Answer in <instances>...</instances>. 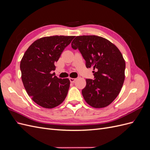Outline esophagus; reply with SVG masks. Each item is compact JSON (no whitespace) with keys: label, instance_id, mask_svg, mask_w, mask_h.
I'll use <instances>...</instances> for the list:
<instances>
[{"label":"esophagus","instance_id":"1","mask_svg":"<svg viewBox=\"0 0 150 150\" xmlns=\"http://www.w3.org/2000/svg\"><path fill=\"white\" fill-rule=\"evenodd\" d=\"M69 80H70V81H71V83H73L75 82L76 79V78H69Z\"/></svg>","mask_w":150,"mask_h":150}]
</instances>
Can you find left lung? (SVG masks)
<instances>
[{
	"instance_id": "obj_1",
	"label": "left lung",
	"mask_w": 150,
	"mask_h": 150,
	"mask_svg": "<svg viewBox=\"0 0 150 150\" xmlns=\"http://www.w3.org/2000/svg\"><path fill=\"white\" fill-rule=\"evenodd\" d=\"M78 49L87 68H93L94 79H86L82 90L86 102L94 108L106 107L121 91L125 78V61L110 40L97 35L77 36L71 43Z\"/></svg>"
}]
</instances>
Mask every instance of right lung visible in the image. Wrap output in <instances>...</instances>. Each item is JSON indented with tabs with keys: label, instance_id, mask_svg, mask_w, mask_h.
Wrapping results in <instances>:
<instances>
[{
	"label": "right lung",
	"instance_id": "obj_1",
	"mask_svg": "<svg viewBox=\"0 0 150 150\" xmlns=\"http://www.w3.org/2000/svg\"><path fill=\"white\" fill-rule=\"evenodd\" d=\"M74 36L53 35L36 40L25 52L20 68L27 93L38 105L51 109L65 99L70 86L68 78L61 79L52 74L54 62Z\"/></svg>",
	"mask_w": 150,
	"mask_h": 150
}]
</instances>
